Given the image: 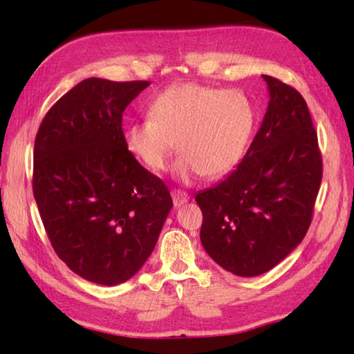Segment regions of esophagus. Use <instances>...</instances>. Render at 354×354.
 <instances>
[{
    "label": "esophagus",
    "mask_w": 354,
    "mask_h": 354,
    "mask_svg": "<svg viewBox=\"0 0 354 354\" xmlns=\"http://www.w3.org/2000/svg\"><path fill=\"white\" fill-rule=\"evenodd\" d=\"M171 198H173V205H175V207H179V206H183L184 203H187L190 200V196L185 194V192L171 190Z\"/></svg>",
    "instance_id": "obj_1"
}]
</instances>
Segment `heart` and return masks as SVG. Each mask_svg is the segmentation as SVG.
Returning a JSON list of instances; mask_svg holds the SVG:
<instances>
[{
  "label": "heart",
  "mask_w": 354,
  "mask_h": 354,
  "mask_svg": "<svg viewBox=\"0 0 354 354\" xmlns=\"http://www.w3.org/2000/svg\"><path fill=\"white\" fill-rule=\"evenodd\" d=\"M254 123V107L242 92L181 82L153 100L148 120L129 124L124 145L147 170L160 173L178 142L176 179H218L241 162Z\"/></svg>",
  "instance_id": "obj_1"
}]
</instances>
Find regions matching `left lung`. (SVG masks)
Listing matches in <instances>:
<instances>
[{
  "label": "left lung",
  "instance_id": "obj_1",
  "mask_svg": "<svg viewBox=\"0 0 354 354\" xmlns=\"http://www.w3.org/2000/svg\"><path fill=\"white\" fill-rule=\"evenodd\" d=\"M262 77L270 101L247 154L225 181L195 196L203 247L245 278L272 270L303 241L323 173L306 101L277 77Z\"/></svg>",
  "mask_w": 354,
  "mask_h": 354
}]
</instances>
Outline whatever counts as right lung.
I'll use <instances>...</instances> for the list:
<instances>
[{
  "mask_svg": "<svg viewBox=\"0 0 354 354\" xmlns=\"http://www.w3.org/2000/svg\"><path fill=\"white\" fill-rule=\"evenodd\" d=\"M148 86L84 80L35 136L32 192L48 239L71 272L97 284L140 270L173 206L162 179L124 145L123 112Z\"/></svg>",
  "mask_w": 354,
  "mask_h": 354,
  "instance_id": "add662e5",
  "label": "right lung"
}]
</instances>
